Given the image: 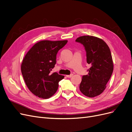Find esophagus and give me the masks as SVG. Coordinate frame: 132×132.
I'll list each match as a JSON object with an SVG mask.
<instances>
[{
	"instance_id": "34e87169",
	"label": "esophagus",
	"mask_w": 132,
	"mask_h": 132,
	"mask_svg": "<svg viewBox=\"0 0 132 132\" xmlns=\"http://www.w3.org/2000/svg\"><path fill=\"white\" fill-rule=\"evenodd\" d=\"M73 76V74H71V75H67L66 77H67V78H71V77H72Z\"/></svg>"
}]
</instances>
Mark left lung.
<instances>
[{"mask_svg": "<svg viewBox=\"0 0 132 132\" xmlns=\"http://www.w3.org/2000/svg\"><path fill=\"white\" fill-rule=\"evenodd\" d=\"M76 42L83 45L87 63L91 66L88 74L82 77L79 89L82 94L94 97L103 92L113 71V62L110 50L102 39L92 36H82Z\"/></svg>", "mask_w": 132, "mask_h": 132, "instance_id": "8db88e82", "label": "left lung"}]
</instances>
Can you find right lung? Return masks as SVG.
Listing matches in <instances>:
<instances>
[{"mask_svg":"<svg viewBox=\"0 0 132 132\" xmlns=\"http://www.w3.org/2000/svg\"><path fill=\"white\" fill-rule=\"evenodd\" d=\"M67 41H41L36 43L23 59L21 72L26 84L32 93L40 98H50L56 92L59 82L64 76L51 71L56 64L58 51Z\"/></svg>","mask_w":132,"mask_h":132,"instance_id":"right-lung-1","label":"right lung"}]
</instances>
